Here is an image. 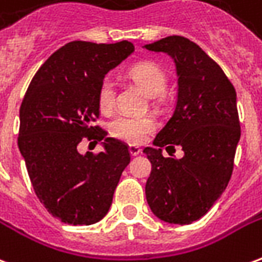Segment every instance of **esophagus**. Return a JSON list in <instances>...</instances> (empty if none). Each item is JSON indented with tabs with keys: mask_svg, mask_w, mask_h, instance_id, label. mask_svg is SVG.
<instances>
[{
	"mask_svg": "<svg viewBox=\"0 0 262 262\" xmlns=\"http://www.w3.org/2000/svg\"><path fill=\"white\" fill-rule=\"evenodd\" d=\"M140 147L139 146H135V144H130L129 146V153H130V156H137V154H140Z\"/></svg>",
	"mask_w": 262,
	"mask_h": 262,
	"instance_id": "1",
	"label": "esophagus"
}]
</instances>
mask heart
<instances>
[{
	"label": "heart",
	"mask_w": 262,
	"mask_h": 262,
	"mask_svg": "<svg viewBox=\"0 0 262 262\" xmlns=\"http://www.w3.org/2000/svg\"><path fill=\"white\" fill-rule=\"evenodd\" d=\"M130 78L148 97H159L163 94L167 85V77L159 66L153 63H142L135 66L130 70ZM115 85L112 81L106 78L101 82L98 91V105L102 111H109L114 106ZM156 123L148 116H129V115H119L116 116L111 125L109 130L111 135L122 142L137 144L142 143L147 135L154 130Z\"/></svg>",
	"instance_id": "1"
}]
</instances>
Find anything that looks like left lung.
Wrapping results in <instances>:
<instances>
[{
	"label": "left lung",
	"mask_w": 262,
	"mask_h": 262,
	"mask_svg": "<svg viewBox=\"0 0 262 262\" xmlns=\"http://www.w3.org/2000/svg\"><path fill=\"white\" fill-rule=\"evenodd\" d=\"M143 48L168 54L178 77L172 116L154 139L156 147L143 150L151 163L146 199L160 220L191 225L219 201L230 181L240 140L236 90L187 37L168 36ZM168 144L181 145L184 157L165 159L161 147Z\"/></svg>",
	"instance_id": "1"
}]
</instances>
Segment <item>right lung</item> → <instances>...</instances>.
<instances>
[{"label":"right lung","instance_id":"right-lung-1","mask_svg":"<svg viewBox=\"0 0 262 262\" xmlns=\"http://www.w3.org/2000/svg\"><path fill=\"white\" fill-rule=\"evenodd\" d=\"M133 45L67 43L49 57L29 84L19 109L18 147L39 201L67 225H92L108 213L120 176L130 163L125 143L92 126L105 75L133 53ZM84 136L101 154L81 155Z\"/></svg>","mask_w":262,"mask_h":262}]
</instances>
